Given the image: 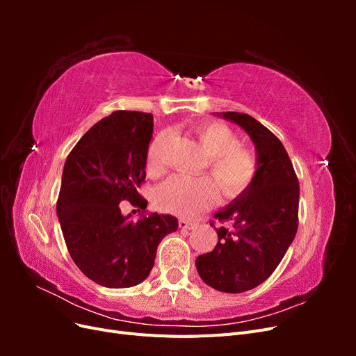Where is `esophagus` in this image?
Returning <instances> with one entry per match:
<instances>
[{"label":"esophagus","mask_w":356,"mask_h":356,"mask_svg":"<svg viewBox=\"0 0 356 356\" xmlns=\"http://www.w3.org/2000/svg\"><path fill=\"white\" fill-rule=\"evenodd\" d=\"M178 225H179V229H182V230H190V229L195 227L196 222L195 221H190V220H186V218H181L178 221Z\"/></svg>","instance_id":"obj_1"}]
</instances>
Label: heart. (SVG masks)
Returning a JSON list of instances; mask_svg holds the SVG:
<instances>
[{
  "instance_id": "b5f03b06",
  "label": "heart",
  "mask_w": 356,
  "mask_h": 356,
  "mask_svg": "<svg viewBox=\"0 0 356 356\" xmlns=\"http://www.w3.org/2000/svg\"><path fill=\"white\" fill-rule=\"evenodd\" d=\"M199 139L209 156L211 174L219 181L220 186L211 177L190 178L184 175L170 177L157 190V204L181 217H195L218 200L220 187L225 197H239L252 186L257 175L255 156L241 147L239 138L227 126L209 123L199 129ZM169 134H159L147 152V170L159 175L165 170V148Z\"/></svg>"
}]
</instances>
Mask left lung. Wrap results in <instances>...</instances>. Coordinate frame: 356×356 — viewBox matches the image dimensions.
<instances>
[{
	"label": "left lung",
	"mask_w": 356,
	"mask_h": 356,
	"mask_svg": "<svg viewBox=\"0 0 356 356\" xmlns=\"http://www.w3.org/2000/svg\"><path fill=\"white\" fill-rule=\"evenodd\" d=\"M215 115L250 135L257 153V175L242 196L213 215L220 221H230L232 227L215 229L218 242L211 252L196 258V267L207 285L239 294L263 284L293 243L300 188L285 147L267 127L248 114Z\"/></svg>",
	"instance_id": "obj_1"
}]
</instances>
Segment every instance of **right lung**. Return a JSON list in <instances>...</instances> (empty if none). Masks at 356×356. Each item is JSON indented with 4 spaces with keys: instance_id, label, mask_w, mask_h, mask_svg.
<instances>
[{
    "instance_id": "1",
    "label": "right lung",
    "mask_w": 356,
    "mask_h": 356,
    "mask_svg": "<svg viewBox=\"0 0 356 356\" xmlns=\"http://www.w3.org/2000/svg\"><path fill=\"white\" fill-rule=\"evenodd\" d=\"M153 126L152 114L114 111L81 136L63 166L56 204L63 239L80 270L106 288L145 281L160 241L178 229L168 213L132 221L120 211L123 200L147 208L138 187Z\"/></svg>"
}]
</instances>
